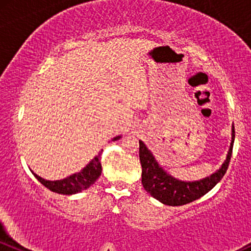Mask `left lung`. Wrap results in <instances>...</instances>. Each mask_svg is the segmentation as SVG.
Segmentation results:
<instances>
[{
	"label": "left lung",
	"mask_w": 251,
	"mask_h": 251,
	"mask_svg": "<svg viewBox=\"0 0 251 251\" xmlns=\"http://www.w3.org/2000/svg\"><path fill=\"white\" fill-rule=\"evenodd\" d=\"M235 142V127L232 126V140L226 159L216 173L199 181H181L169 175L163 168L159 167L151 151L147 145L139 140V158L142 163V183L144 189L150 193L151 197L164 205L181 206L199 199L206 193L210 192L223 178L226 173L232 153Z\"/></svg>",
	"instance_id": "obj_1"
}]
</instances>
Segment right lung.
<instances>
[{
    "label": "right lung",
    "mask_w": 251,
    "mask_h": 251,
    "mask_svg": "<svg viewBox=\"0 0 251 251\" xmlns=\"http://www.w3.org/2000/svg\"><path fill=\"white\" fill-rule=\"evenodd\" d=\"M119 138H121V137L118 136L115 138H113V140H118ZM101 153H102V151L99 152L98 156H95L81 172L70 175L69 177L63 178V180L49 181L40 177L37 174H34V173L33 174L37 177V180L40 183H43L46 188H49L50 191L64 195L76 194V193L89 188L100 177L101 172H102V167H101Z\"/></svg>",
    "instance_id": "obj_1"
}]
</instances>
